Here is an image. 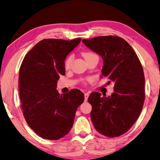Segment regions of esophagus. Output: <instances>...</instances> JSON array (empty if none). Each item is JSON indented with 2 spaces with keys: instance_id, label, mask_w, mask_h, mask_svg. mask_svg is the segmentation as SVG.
<instances>
[{
  "instance_id": "34e87169",
  "label": "esophagus",
  "mask_w": 160,
  "mask_h": 160,
  "mask_svg": "<svg viewBox=\"0 0 160 160\" xmlns=\"http://www.w3.org/2000/svg\"><path fill=\"white\" fill-rule=\"evenodd\" d=\"M84 96H85V101H87V100H88V96H89V94H88V93H85Z\"/></svg>"
}]
</instances>
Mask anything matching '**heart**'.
I'll return each mask as SVG.
<instances>
[{"mask_svg":"<svg viewBox=\"0 0 160 160\" xmlns=\"http://www.w3.org/2000/svg\"><path fill=\"white\" fill-rule=\"evenodd\" d=\"M82 56H83V58H85V60H86L94 54L91 52H82ZM73 59H74L73 54H69V55L66 57L65 60H64V68H65L66 69H68V68L71 67V65H72V62L73 61Z\"/></svg>","mask_w":160,"mask_h":160,"instance_id":"heart-1","label":"heart"}]
</instances>
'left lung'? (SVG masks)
I'll use <instances>...</instances> for the list:
<instances>
[{
    "instance_id": "1",
    "label": "left lung",
    "mask_w": 160,
    "mask_h": 160,
    "mask_svg": "<svg viewBox=\"0 0 160 160\" xmlns=\"http://www.w3.org/2000/svg\"><path fill=\"white\" fill-rule=\"evenodd\" d=\"M82 41L102 57V75L114 82V92L110 97H102L97 92L88 97L92 106L91 119L101 134L119 137L131 128L142 112L145 96L142 64L122 38L100 36Z\"/></svg>"
}]
</instances>
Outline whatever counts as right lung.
Here are the masks:
<instances>
[{"label":"right lung","instance_id":"right-lung-1","mask_svg":"<svg viewBox=\"0 0 160 160\" xmlns=\"http://www.w3.org/2000/svg\"><path fill=\"white\" fill-rule=\"evenodd\" d=\"M72 40L44 39L23 58L19 72V94L24 118L43 139L57 140L69 132L84 94L72 89L60 95L56 90L60 75H65L64 60L80 43Z\"/></svg>","mask_w":160,"mask_h":160}]
</instances>
